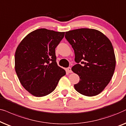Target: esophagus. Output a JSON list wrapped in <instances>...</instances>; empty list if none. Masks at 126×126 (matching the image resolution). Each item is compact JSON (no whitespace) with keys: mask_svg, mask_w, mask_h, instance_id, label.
<instances>
[{"mask_svg":"<svg viewBox=\"0 0 126 126\" xmlns=\"http://www.w3.org/2000/svg\"><path fill=\"white\" fill-rule=\"evenodd\" d=\"M67 71L68 73H72L71 68V67H68V68H67Z\"/></svg>","mask_w":126,"mask_h":126,"instance_id":"esophagus-1","label":"esophagus"}]
</instances>
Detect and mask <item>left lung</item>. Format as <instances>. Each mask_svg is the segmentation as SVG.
<instances>
[{"instance_id": "left-lung-1", "label": "left lung", "mask_w": 126, "mask_h": 126, "mask_svg": "<svg viewBox=\"0 0 126 126\" xmlns=\"http://www.w3.org/2000/svg\"><path fill=\"white\" fill-rule=\"evenodd\" d=\"M65 38L73 47L77 63L72 67L79 77L75 89L86 96H94L104 89L115 69L111 42L101 32L82 28L66 32Z\"/></svg>"}]
</instances>
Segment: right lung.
<instances>
[{
  "label": "right lung",
  "mask_w": 126,
  "mask_h": 126,
  "mask_svg": "<svg viewBox=\"0 0 126 126\" xmlns=\"http://www.w3.org/2000/svg\"><path fill=\"white\" fill-rule=\"evenodd\" d=\"M64 32L39 29L28 34L16 48L15 69L23 88L36 97L52 93L66 75L56 63L55 48Z\"/></svg>",
  "instance_id": "1"
}]
</instances>
